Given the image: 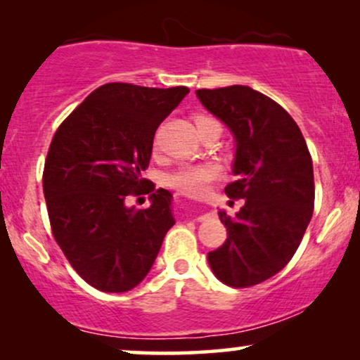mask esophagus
Segmentation results:
<instances>
[{"instance_id":"esophagus-1","label":"esophagus","mask_w":360,"mask_h":360,"mask_svg":"<svg viewBox=\"0 0 360 360\" xmlns=\"http://www.w3.org/2000/svg\"><path fill=\"white\" fill-rule=\"evenodd\" d=\"M208 217H210V214H208V213H206V214H200V217H198V218H196V220H198V221H205V220H206V218H208Z\"/></svg>"}]
</instances>
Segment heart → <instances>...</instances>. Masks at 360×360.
<instances>
[{
	"instance_id": "obj_1",
	"label": "heart",
	"mask_w": 360,
	"mask_h": 360,
	"mask_svg": "<svg viewBox=\"0 0 360 360\" xmlns=\"http://www.w3.org/2000/svg\"><path fill=\"white\" fill-rule=\"evenodd\" d=\"M214 122L217 120L212 117L200 115L196 118V125H205V123ZM221 174V169L214 162H200V164H186L181 166L177 171L169 176V186L176 189L177 193L186 194L191 198H200L208 191L210 184L214 183Z\"/></svg>"
}]
</instances>
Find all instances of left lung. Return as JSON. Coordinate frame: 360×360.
I'll list each match as a JSON object with an SVG mask.
<instances>
[{
	"instance_id": "8db88e82",
	"label": "left lung",
	"mask_w": 360,
	"mask_h": 360,
	"mask_svg": "<svg viewBox=\"0 0 360 360\" xmlns=\"http://www.w3.org/2000/svg\"><path fill=\"white\" fill-rule=\"evenodd\" d=\"M196 96L235 135L238 179L225 194L245 200L235 217L218 213L226 240L208 254L210 267L226 286H255L284 269L303 240L315 206L311 155L291 115L266 94L235 84Z\"/></svg>"
}]
</instances>
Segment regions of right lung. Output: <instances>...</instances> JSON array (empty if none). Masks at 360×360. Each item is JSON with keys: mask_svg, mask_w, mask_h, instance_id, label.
<instances>
[{"mask_svg": "<svg viewBox=\"0 0 360 360\" xmlns=\"http://www.w3.org/2000/svg\"><path fill=\"white\" fill-rule=\"evenodd\" d=\"M188 93L108 82L53 134L42 176L52 235L72 269L100 291L137 286L174 225L172 194L142 171L157 127ZM142 193L151 194L148 209L126 208L128 197Z\"/></svg>", "mask_w": 360, "mask_h": 360, "instance_id": "1", "label": "right lung"}]
</instances>
